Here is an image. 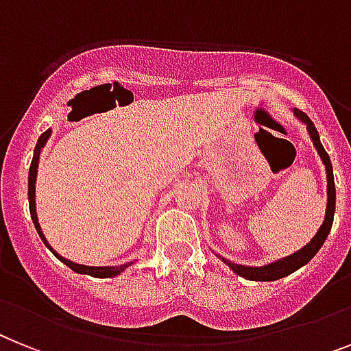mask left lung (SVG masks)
I'll return each mask as SVG.
<instances>
[{"label":"left lung","mask_w":351,"mask_h":351,"mask_svg":"<svg viewBox=\"0 0 351 351\" xmlns=\"http://www.w3.org/2000/svg\"><path fill=\"white\" fill-rule=\"evenodd\" d=\"M294 112H296V117L300 118L303 123H306V129H308V132H311V138L312 141H314L315 149H317V152H319L321 159H323V163H325L326 167V178H328V188H326V193H328V202H326L325 222H323L319 231L315 233L314 239H312L305 247H301L298 253L291 254V256H287V258L278 260V262L269 263V265H263V267H245V265H239V263H233L230 262V260L222 258L231 269H233L234 273L239 274V276L245 278V280H251V282H274V280L289 276V274H292L300 267H303L305 263H308L312 258H314L315 253L321 249V245L325 244L326 237H328L330 230H332V222H334L335 182H334V170H332V163H330V156L326 154V150L323 149L319 134H317V129L314 127L311 118L306 117L303 111H298V109Z\"/></svg>","instance_id":"8db88e82"}]
</instances>
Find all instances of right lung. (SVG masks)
<instances>
[{
    "instance_id": "add662e5",
    "label": "right lung",
    "mask_w": 351,
    "mask_h": 351,
    "mask_svg": "<svg viewBox=\"0 0 351 351\" xmlns=\"http://www.w3.org/2000/svg\"><path fill=\"white\" fill-rule=\"evenodd\" d=\"M50 134H51V130L48 129L39 136V140H37V145H36V154H34V159H32L30 172H28V204H30V215H32V221H34V224H36L37 233H39V237L46 244V247H50V245H48V242H46V239H45V234H43V231H40V226H39V222H37V213H36V178H37V163H39L40 149L45 147L46 140L50 138ZM50 251L55 254V256H57V258L60 260V262H64L66 265L71 269V271H75V273H80V274H89V276H95V278L118 276L121 271H125V269L129 267V263H125V265H117V267H89V265H80V263H73V262H69V260L62 258V256L55 253L51 247H50Z\"/></svg>"
}]
</instances>
